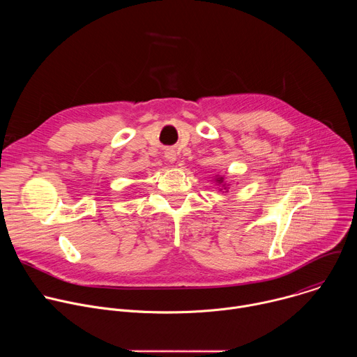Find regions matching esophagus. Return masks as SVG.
Listing matches in <instances>:
<instances>
[{"label":"esophagus","mask_w":357,"mask_h":357,"mask_svg":"<svg viewBox=\"0 0 357 357\" xmlns=\"http://www.w3.org/2000/svg\"><path fill=\"white\" fill-rule=\"evenodd\" d=\"M165 158H167L169 162H175V161H176V152H175V149L168 148V149L165 151Z\"/></svg>","instance_id":"esophagus-1"}]
</instances>
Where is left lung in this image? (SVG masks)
<instances>
[{
  "label": "left lung",
  "instance_id": "left-lung-1",
  "mask_svg": "<svg viewBox=\"0 0 357 357\" xmlns=\"http://www.w3.org/2000/svg\"><path fill=\"white\" fill-rule=\"evenodd\" d=\"M225 178L223 176H219V178H216V182H218V185H222V189L220 190H225V192H229V185L223 181Z\"/></svg>",
  "mask_w": 357,
  "mask_h": 357
}]
</instances>
